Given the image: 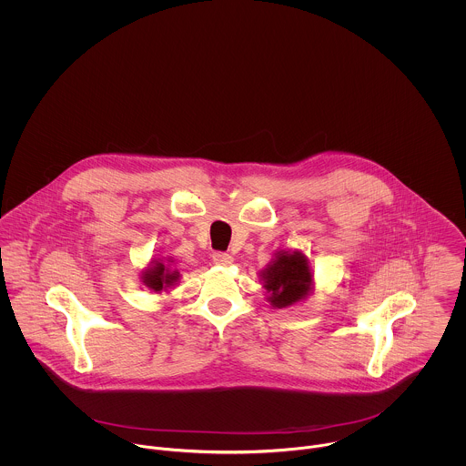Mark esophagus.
Returning a JSON list of instances; mask_svg holds the SVG:
<instances>
[{
    "instance_id": "esophagus-1",
    "label": "esophagus",
    "mask_w": 466,
    "mask_h": 466,
    "mask_svg": "<svg viewBox=\"0 0 466 466\" xmlns=\"http://www.w3.org/2000/svg\"><path fill=\"white\" fill-rule=\"evenodd\" d=\"M213 262L217 264V266H229L231 262H233V257L231 255H228V253H224V251H217V253H213Z\"/></svg>"
}]
</instances>
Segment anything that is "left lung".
<instances>
[{
	"label": "left lung",
	"instance_id": "obj_1",
	"mask_svg": "<svg viewBox=\"0 0 466 466\" xmlns=\"http://www.w3.org/2000/svg\"><path fill=\"white\" fill-rule=\"evenodd\" d=\"M312 274L299 253H281L272 266L264 270L268 301L274 307H289L307 296Z\"/></svg>",
	"mask_w": 466,
	"mask_h": 466
}]
</instances>
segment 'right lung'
<instances>
[{"label":"right lung","mask_w":466,"mask_h":466,"mask_svg":"<svg viewBox=\"0 0 466 466\" xmlns=\"http://www.w3.org/2000/svg\"><path fill=\"white\" fill-rule=\"evenodd\" d=\"M177 279V272L174 270H168L163 264H156L154 267H150L147 272H145V283L154 289V290H161L163 287L170 285L172 281Z\"/></svg>","instance_id":"right-lung-1"}]
</instances>
